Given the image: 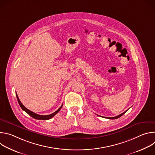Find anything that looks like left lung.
<instances>
[{"label": "left lung", "mask_w": 155, "mask_h": 155, "mask_svg": "<svg viewBox=\"0 0 155 155\" xmlns=\"http://www.w3.org/2000/svg\"><path fill=\"white\" fill-rule=\"evenodd\" d=\"M127 112V110L126 111H125L124 112H123V114H120V115H118V116H117V117H104V118H108V119H112V120H115V119H117V118H120V117H121L123 115H124L126 112Z\"/></svg>", "instance_id": "left-lung-1"}]
</instances>
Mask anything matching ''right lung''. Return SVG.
I'll return each instance as SVG.
<instances>
[{
	"mask_svg": "<svg viewBox=\"0 0 155 155\" xmlns=\"http://www.w3.org/2000/svg\"><path fill=\"white\" fill-rule=\"evenodd\" d=\"M16 96L17 100H18V101L19 105V106L21 107V108L22 109H23V110H24V111H25L28 115H29L31 117H32V118H35V119H36V120H47L51 119V118H53L55 115H56V114L59 112V111L61 109V108H62V105L59 107V108L58 109L56 112H54V113H53V114H50V115H38V114H37L34 113L33 112L31 111V110H29V109H28L27 108H26V107L23 105V104H22V103L21 102V101H20V100H19V97H18V95H17L16 93Z\"/></svg>",
	"mask_w": 155,
	"mask_h": 155,
	"instance_id": "add662e5",
	"label": "right lung"
}]
</instances>
